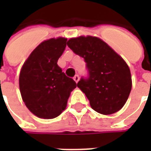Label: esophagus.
<instances>
[{"mask_svg":"<svg viewBox=\"0 0 151 151\" xmlns=\"http://www.w3.org/2000/svg\"><path fill=\"white\" fill-rule=\"evenodd\" d=\"M73 80H74V81H75L77 83H78V81H79V76L78 75L74 76V77H73Z\"/></svg>","mask_w":151,"mask_h":151,"instance_id":"1","label":"esophagus"}]
</instances>
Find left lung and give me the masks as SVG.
Here are the masks:
<instances>
[{
  "label": "left lung",
  "instance_id": "1",
  "mask_svg": "<svg viewBox=\"0 0 151 151\" xmlns=\"http://www.w3.org/2000/svg\"><path fill=\"white\" fill-rule=\"evenodd\" d=\"M67 45L84 58L88 78L78 82L95 111L103 115L116 112L125 104L132 89L130 69L111 47L93 36L71 38Z\"/></svg>",
  "mask_w": 151,
  "mask_h": 151
}]
</instances>
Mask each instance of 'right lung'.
Returning <instances> with one entry per match:
<instances>
[{"instance_id":"right-lung-1","label":"right lung","mask_w":151,"mask_h":151,"mask_svg":"<svg viewBox=\"0 0 151 151\" xmlns=\"http://www.w3.org/2000/svg\"><path fill=\"white\" fill-rule=\"evenodd\" d=\"M67 39H50L40 43L22 67L19 88L27 108L36 116L53 119L67 106L76 82L57 65Z\"/></svg>"}]
</instances>
